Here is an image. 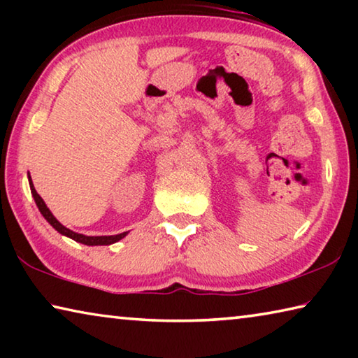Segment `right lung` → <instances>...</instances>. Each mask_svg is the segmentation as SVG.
I'll return each mask as SVG.
<instances>
[{
    "mask_svg": "<svg viewBox=\"0 0 358 358\" xmlns=\"http://www.w3.org/2000/svg\"><path fill=\"white\" fill-rule=\"evenodd\" d=\"M28 178H29V187H31V194H33V197H34V202H36V205H38V208H39V211L42 213V216H44L45 220L48 221V224H50V226L55 229V230H58V232L62 234V235H66V237H69L72 240L78 241V243H83V245H88V246L112 245V243H117V241H120L121 238H124L126 235H128V232H123V234H118V235H101V237H88V235L72 232L71 229L64 227L63 224L59 222L57 217L52 215V211L47 208V205H45L44 201H42V197L39 196L38 192H36L34 186H33V181H31V177H29V175H28Z\"/></svg>",
    "mask_w": 358,
    "mask_h": 358,
    "instance_id": "1",
    "label": "right lung"
}]
</instances>
